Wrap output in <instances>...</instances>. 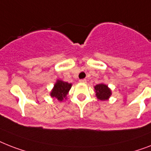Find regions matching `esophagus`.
I'll return each mask as SVG.
<instances>
[{
	"label": "esophagus",
	"instance_id": "34e87169",
	"mask_svg": "<svg viewBox=\"0 0 151 151\" xmlns=\"http://www.w3.org/2000/svg\"><path fill=\"white\" fill-rule=\"evenodd\" d=\"M79 81L81 82V83H82V84H86L87 83L86 79H81V80H80Z\"/></svg>",
	"mask_w": 151,
	"mask_h": 151
}]
</instances>
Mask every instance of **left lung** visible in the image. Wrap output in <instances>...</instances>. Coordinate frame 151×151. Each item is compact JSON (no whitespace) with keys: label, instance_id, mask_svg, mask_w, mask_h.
I'll list each match as a JSON object with an SVG mask.
<instances>
[{"label":"left lung","instance_id":"8db88e82","mask_svg":"<svg viewBox=\"0 0 151 151\" xmlns=\"http://www.w3.org/2000/svg\"><path fill=\"white\" fill-rule=\"evenodd\" d=\"M95 95L97 99L101 100V101H106L109 100L111 95V90L110 89L108 85H106L104 83L96 84L95 87Z\"/></svg>","mask_w":151,"mask_h":151}]
</instances>
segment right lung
<instances>
[{
	"label": "right lung",
	"mask_w": 151,
	"mask_h": 151,
	"mask_svg": "<svg viewBox=\"0 0 151 151\" xmlns=\"http://www.w3.org/2000/svg\"><path fill=\"white\" fill-rule=\"evenodd\" d=\"M72 87V84L65 82L62 80H56L54 86L50 91V96L57 99L59 101L67 99V95Z\"/></svg>",
	"instance_id": "1"
}]
</instances>
